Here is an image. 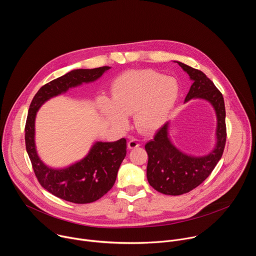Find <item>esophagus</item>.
<instances>
[{
    "label": "esophagus",
    "instance_id": "1",
    "mask_svg": "<svg viewBox=\"0 0 256 256\" xmlns=\"http://www.w3.org/2000/svg\"><path fill=\"white\" fill-rule=\"evenodd\" d=\"M140 144L138 142V140H136V138H130L128 142V149H134V148H138L140 147Z\"/></svg>",
    "mask_w": 256,
    "mask_h": 256
}]
</instances>
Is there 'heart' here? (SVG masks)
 <instances>
[{
  "label": "heart",
  "instance_id": "obj_1",
  "mask_svg": "<svg viewBox=\"0 0 256 256\" xmlns=\"http://www.w3.org/2000/svg\"><path fill=\"white\" fill-rule=\"evenodd\" d=\"M180 85L173 77L153 70H130L116 79L112 99L103 97L100 106L112 124L126 128L134 114L138 130L152 132L164 126L179 97Z\"/></svg>",
  "mask_w": 256,
  "mask_h": 256
}]
</instances>
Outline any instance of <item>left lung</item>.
Here are the masks:
<instances>
[{"label": "left lung", "instance_id": "obj_1", "mask_svg": "<svg viewBox=\"0 0 256 256\" xmlns=\"http://www.w3.org/2000/svg\"><path fill=\"white\" fill-rule=\"evenodd\" d=\"M186 70L192 85L186 97V102L192 98L208 101L214 108L216 116V144L214 149L206 156L192 157L176 149L168 136L169 122L165 124L154 138L146 144L148 153L147 178L150 186L157 192L180 196L198 188L212 173L220 161L226 144V110L222 93L200 70L177 62Z\"/></svg>", "mask_w": 256, "mask_h": 256}]
</instances>
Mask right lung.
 Instances as JSON below:
<instances>
[{"instance_id":"add662e5","label":"right lung","mask_w":256,"mask_h":256,"mask_svg":"<svg viewBox=\"0 0 256 256\" xmlns=\"http://www.w3.org/2000/svg\"><path fill=\"white\" fill-rule=\"evenodd\" d=\"M110 68L72 70L66 75L44 85L33 97L25 124V144L33 171L40 186L54 196L74 204L93 202L110 190L118 171L126 155V140L112 142H97L81 161L64 169L48 167L35 149L34 124L36 112L50 98L70 88L100 78Z\"/></svg>"}]
</instances>
